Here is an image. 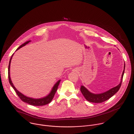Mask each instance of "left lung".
Returning <instances> with one entry per match:
<instances>
[{
  "mask_svg": "<svg viewBox=\"0 0 134 134\" xmlns=\"http://www.w3.org/2000/svg\"><path fill=\"white\" fill-rule=\"evenodd\" d=\"M125 64L124 63V70L122 75L121 82L119 83V85L104 92H103L101 93L95 94L91 92L83 86H81L80 87V91L82 94H83V96H84V97L85 98V99L87 101L90 102L102 103L103 102L107 101V100L111 98L112 96H113L119 90L121 86V84H122V82L123 80V76L125 71Z\"/></svg>",
  "mask_w": 134,
  "mask_h": 134,
  "instance_id": "left-lung-1",
  "label": "left lung"
}]
</instances>
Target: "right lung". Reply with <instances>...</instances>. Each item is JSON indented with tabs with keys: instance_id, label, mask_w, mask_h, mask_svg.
<instances>
[{
	"instance_id": "add662e5",
	"label": "right lung",
	"mask_w": 134,
	"mask_h": 134,
	"mask_svg": "<svg viewBox=\"0 0 134 134\" xmlns=\"http://www.w3.org/2000/svg\"><path fill=\"white\" fill-rule=\"evenodd\" d=\"M31 41L29 40L28 41H26V42H25L24 43H23V44H22L21 46H20L16 50V51L17 50H18L19 49H20V48L23 47L24 46L26 45L27 44H28L30 42H31ZM13 54H12V55L11 56V57L9 61V66H8V78H9V83L10 84V85L11 86V87L13 88V89L14 90V91H15L16 93L17 94V95L19 96V97L20 98V99L27 103L29 104L30 105H34V106H42V105H44L46 104H48L49 103H50L51 102V101L53 100L54 96L57 90L58 87L59 85V83L60 82L61 80H59L58 81H57L56 83L54 85L53 87L52 88L51 92L49 93V94L48 95H47L46 96L43 97V98H38V99H34V98H30V97H26L25 96H24V94H23L22 93H21L20 92H19L16 88L14 86L11 78H10V64H11V61L12 58V56L13 55Z\"/></svg>"
}]
</instances>
